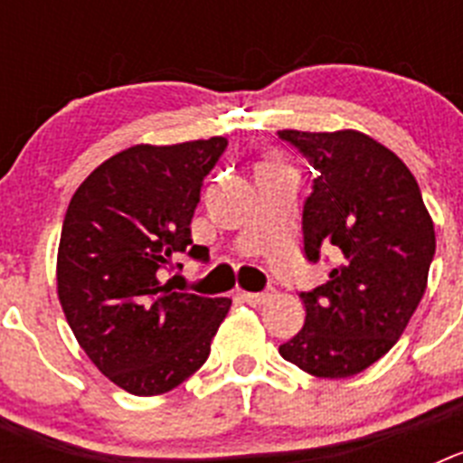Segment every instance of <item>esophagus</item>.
<instances>
[{"instance_id":"obj_1","label":"esophagus","mask_w":463,"mask_h":463,"mask_svg":"<svg viewBox=\"0 0 463 463\" xmlns=\"http://www.w3.org/2000/svg\"><path fill=\"white\" fill-rule=\"evenodd\" d=\"M241 297H243L245 304L260 306V304H264V301H269V298H271V292H243Z\"/></svg>"}]
</instances>
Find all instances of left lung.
Listing matches in <instances>:
<instances>
[{"label": "left lung", "instance_id": "left-lung-1", "mask_svg": "<svg viewBox=\"0 0 463 463\" xmlns=\"http://www.w3.org/2000/svg\"><path fill=\"white\" fill-rule=\"evenodd\" d=\"M315 169L301 213L304 257L334 252L329 280L298 292L306 322L282 359L317 378H350L399 341L415 313L436 234L415 175L366 134L282 129Z\"/></svg>", "mask_w": 463, "mask_h": 463}]
</instances>
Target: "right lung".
Instances as JSON below:
<instances>
[{
	"instance_id": "1",
	"label": "right lung",
	"mask_w": 463,
	"mask_h": 463,
	"mask_svg": "<svg viewBox=\"0 0 463 463\" xmlns=\"http://www.w3.org/2000/svg\"><path fill=\"white\" fill-rule=\"evenodd\" d=\"M227 138L134 146L106 159L71 196L57 252V294L92 364L129 394L155 396L211 354L229 298L175 292L159 278L178 255L208 260L190 224Z\"/></svg>"
}]
</instances>
